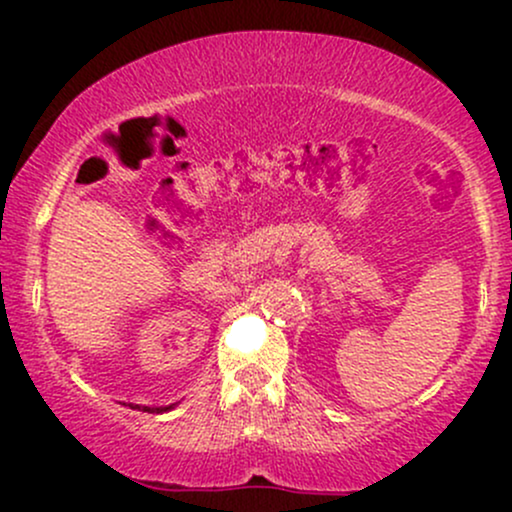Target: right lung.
Masks as SVG:
<instances>
[{
	"label": "right lung",
	"instance_id": "1",
	"mask_svg": "<svg viewBox=\"0 0 512 512\" xmlns=\"http://www.w3.org/2000/svg\"><path fill=\"white\" fill-rule=\"evenodd\" d=\"M166 409H170V407H163V409H149V407H144V411H166Z\"/></svg>",
	"mask_w": 512,
	"mask_h": 512
}]
</instances>
